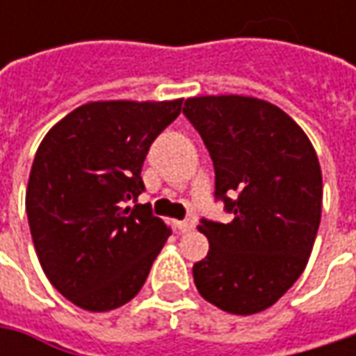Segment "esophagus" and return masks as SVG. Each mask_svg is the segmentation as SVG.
Returning <instances> with one entry per match:
<instances>
[{
  "label": "esophagus",
  "instance_id": "1",
  "mask_svg": "<svg viewBox=\"0 0 356 356\" xmlns=\"http://www.w3.org/2000/svg\"><path fill=\"white\" fill-rule=\"evenodd\" d=\"M174 226L178 227V232L184 234V232H192V229L196 227V222H194V220H182V222H176Z\"/></svg>",
  "mask_w": 356,
  "mask_h": 356
}]
</instances>
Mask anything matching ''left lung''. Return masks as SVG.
<instances>
[{
    "mask_svg": "<svg viewBox=\"0 0 356 356\" xmlns=\"http://www.w3.org/2000/svg\"><path fill=\"white\" fill-rule=\"evenodd\" d=\"M184 115L210 150L216 198L229 224L202 220L208 255L194 264L200 295L234 315L271 307L307 266L321 222L319 158L280 106L243 95H202Z\"/></svg>",
    "mask_w": 356,
    "mask_h": 356,
    "instance_id": "8db88e82",
    "label": "left lung"
}]
</instances>
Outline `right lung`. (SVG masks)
<instances>
[{"label": "right lung", "mask_w": 356, "mask_h": 356, "mask_svg": "<svg viewBox=\"0 0 356 356\" xmlns=\"http://www.w3.org/2000/svg\"><path fill=\"white\" fill-rule=\"evenodd\" d=\"M182 111L174 101H92L41 140L25 192L35 252L53 287L76 307L111 311L140 291L172 229L148 204L144 158Z\"/></svg>", "instance_id": "right-lung-1"}]
</instances>
